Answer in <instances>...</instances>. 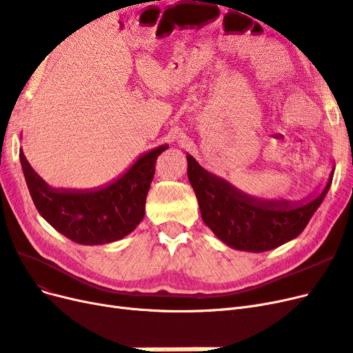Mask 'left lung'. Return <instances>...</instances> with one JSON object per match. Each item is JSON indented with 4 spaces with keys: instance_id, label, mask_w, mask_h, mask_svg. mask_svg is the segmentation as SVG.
<instances>
[{
    "instance_id": "8db88e82",
    "label": "left lung",
    "mask_w": 353,
    "mask_h": 353,
    "mask_svg": "<svg viewBox=\"0 0 353 353\" xmlns=\"http://www.w3.org/2000/svg\"><path fill=\"white\" fill-rule=\"evenodd\" d=\"M186 160L203 223L227 246L246 252L271 251L298 237L321 205L334 174L333 167L324 189L302 201L259 199L207 172L192 155Z\"/></svg>"
}]
</instances>
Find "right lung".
Segmentation results:
<instances>
[{"instance_id": "right-lung-1", "label": "right lung", "mask_w": 353, "mask_h": 353, "mask_svg": "<svg viewBox=\"0 0 353 353\" xmlns=\"http://www.w3.org/2000/svg\"><path fill=\"white\" fill-rule=\"evenodd\" d=\"M168 145L146 151L126 172L95 189H55L32 168L23 151L19 158L33 203L57 232L81 245H105L132 233L145 215V201L155 161Z\"/></svg>"}]
</instances>
